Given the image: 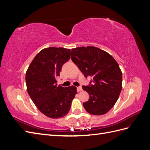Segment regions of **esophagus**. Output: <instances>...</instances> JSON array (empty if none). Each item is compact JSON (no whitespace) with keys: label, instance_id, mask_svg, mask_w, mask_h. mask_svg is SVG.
<instances>
[{"label":"esophagus","instance_id":"34e87169","mask_svg":"<svg viewBox=\"0 0 150 150\" xmlns=\"http://www.w3.org/2000/svg\"><path fill=\"white\" fill-rule=\"evenodd\" d=\"M82 88L81 87V86H79V87H77V91L78 92H80V91H82Z\"/></svg>","mask_w":150,"mask_h":150}]
</instances>
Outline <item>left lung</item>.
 I'll return each mask as SVG.
<instances>
[{"label":"left lung","instance_id":"1","mask_svg":"<svg viewBox=\"0 0 150 150\" xmlns=\"http://www.w3.org/2000/svg\"><path fill=\"white\" fill-rule=\"evenodd\" d=\"M71 59L86 78H93L82 87L89 96L83 103L86 111L93 115L106 114L114 106L122 89L118 64L110 54L93 46L72 49Z\"/></svg>","mask_w":150,"mask_h":150}]
</instances>
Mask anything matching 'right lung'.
Returning <instances> with one entry per match:
<instances>
[{
	"label": "right lung",
	"mask_w": 150,
	"mask_h": 150,
	"mask_svg": "<svg viewBox=\"0 0 150 150\" xmlns=\"http://www.w3.org/2000/svg\"><path fill=\"white\" fill-rule=\"evenodd\" d=\"M70 56L69 49H44L35 56L26 72L25 82L29 96L38 110L50 118L66 116L77 93L75 86H57L56 80Z\"/></svg>",
	"instance_id": "1"
}]
</instances>
